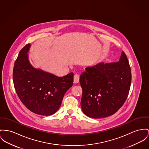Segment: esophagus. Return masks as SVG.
Returning <instances> with one entry per match:
<instances>
[{"label": "esophagus", "instance_id": "esophagus-1", "mask_svg": "<svg viewBox=\"0 0 149 149\" xmlns=\"http://www.w3.org/2000/svg\"><path fill=\"white\" fill-rule=\"evenodd\" d=\"M79 77L78 74H75L73 77V82L74 84H77L79 82Z\"/></svg>", "mask_w": 149, "mask_h": 149}]
</instances>
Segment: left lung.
<instances>
[{
    "mask_svg": "<svg viewBox=\"0 0 149 149\" xmlns=\"http://www.w3.org/2000/svg\"><path fill=\"white\" fill-rule=\"evenodd\" d=\"M131 79L129 61L123 51L118 62L86 67L79 77L83 113L94 119L114 114L128 97Z\"/></svg>",
    "mask_w": 149,
    "mask_h": 149,
    "instance_id": "8db88e82",
    "label": "left lung"
}]
</instances>
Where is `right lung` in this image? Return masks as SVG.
Returning a JSON list of instances; mask_svg holds the SVG:
<instances>
[{
	"label": "right lung",
	"instance_id": "obj_1",
	"mask_svg": "<svg viewBox=\"0 0 149 149\" xmlns=\"http://www.w3.org/2000/svg\"><path fill=\"white\" fill-rule=\"evenodd\" d=\"M30 44L21 50L15 61L13 81L22 103L34 113L50 116L59 109L67 91L73 85V73L59 77L30 63Z\"/></svg>",
	"mask_w": 149,
	"mask_h": 149
}]
</instances>
